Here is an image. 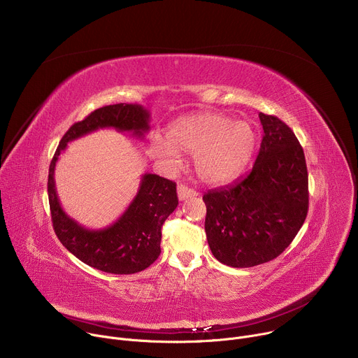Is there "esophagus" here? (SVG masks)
Returning <instances> with one entry per match:
<instances>
[{"label":"esophagus","mask_w":358,"mask_h":358,"mask_svg":"<svg viewBox=\"0 0 358 358\" xmlns=\"http://www.w3.org/2000/svg\"><path fill=\"white\" fill-rule=\"evenodd\" d=\"M177 194H178V198H180L181 201H184V199H187V198H189V196L196 195V191H194V189L188 188L187 185L180 184V185L177 187Z\"/></svg>","instance_id":"1"}]
</instances>
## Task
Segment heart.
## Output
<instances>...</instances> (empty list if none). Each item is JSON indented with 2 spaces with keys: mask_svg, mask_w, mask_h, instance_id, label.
Wrapping results in <instances>:
<instances>
[{
  "mask_svg": "<svg viewBox=\"0 0 358 358\" xmlns=\"http://www.w3.org/2000/svg\"><path fill=\"white\" fill-rule=\"evenodd\" d=\"M167 141L156 138L151 150L157 157L178 162V152L192 156L196 176L206 182L231 180L249 163L257 131L246 120L220 113L187 115L167 127Z\"/></svg>",
  "mask_w": 358,
  "mask_h": 358,
  "instance_id": "heart-1",
  "label": "heart"
}]
</instances>
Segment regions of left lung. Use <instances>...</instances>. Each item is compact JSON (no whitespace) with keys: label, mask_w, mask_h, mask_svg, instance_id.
<instances>
[{"label":"left lung","mask_w":358,"mask_h":358,"mask_svg":"<svg viewBox=\"0 0 358 358\" xmlns=\"http://www.w3.org/2000/svg\"><path fill=\"white\" fill-rule=\"evenodd\" d=\"M264 137L252 170L203 194L206 234L214 257L232 268L275 259L292 243L309 210V178L292 129L259 113Z\"/></svg>","instance_id":"obj_1"}]
</instances>
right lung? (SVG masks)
I'll list each match as a JSON object with an SVG mask.
<instances>
[{"mask_svg":"<svg viewBox=\"0 0 358 358\" xmlns=\"http://www.w3.org/2000/svg\"><path fill=\"white\" fill-rule=\"evenodd\" d=\"M148 122L150 113L140 105L117 103L96 109L82 122L71 126L49 166L48 196L54 231L78 259L101 272L115 275L141 272L160 257L163 224L178 206L176 182L157 174H144L134 199L115 224L103 229H87L62 210L55 188V166L72 140L109 127L143 137L150 129Z\"/></svg>","mask_w":358,"mask_h":358,"instance_id":"1","label":"right lung"}]
</instances>
